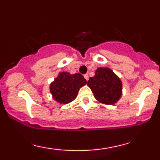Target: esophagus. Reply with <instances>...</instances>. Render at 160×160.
<instances>
[{
  "label": "esophagus",
  "mask_w": 160,
  "mask_h": 160,
  "mask_svg": "<svg viewBox=\"0 0 160 160\" xmlns=\"http://www.w3.org/2000/svg\"><path fill=\"white\" fill-rule=\"evenodd\" d=\"M83 77H84V78H85L86 80V81H87V80H89V75H88V74H84V75H83Z\"/></svg>",
  "instance_id": "esophagus-1"
}]
</instances>
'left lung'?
Segmentation results:
<instances>
[{"mask_svg": "<svg viewBox=\"0 0 160 160\" xmlns=\"http://www.w3.org/2000/svg\"><path fill=\"white\" fill-rule=\"evenodd\" d=\"M87 85L95 98L103 104H113L122 95V82L111 69L98 68L95 74L89 78Z\"/></svg>", "mask_w": 160, "mask_h": 160, "instance_id": "left-lung-1", "label": "left lung"}]
</instances>
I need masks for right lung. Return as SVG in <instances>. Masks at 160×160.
<instances>
[{"label":"right lung","mask_w":160,"mask_h":160,"mask_svg":"<svg viewBox=\"0 0 160 160\" xmlns=\"http://www.w3.org/2000/svg\"><path fill=\"white\" fill-rule=\"evenodd\" d=\"M86 83V79L82 74L71 75L68 72H62L51 83L50 92L57 102L68 104L76 98L80 88Z\"/></svg>","instance_id":"obj_1"}]
</instances>
